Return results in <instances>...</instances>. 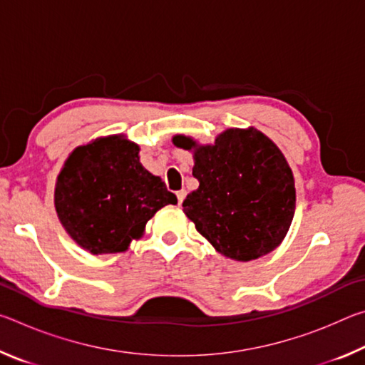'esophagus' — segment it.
<instances>
[{
  "instance_id": "34e87169",
  "label": "esophagus",
  "mask_w": 365,
  "mask_h": 365,
  "mask_svg": "<svg viewBox=\"0 0 365 365\" xmlns=\"http://www.w3.org/2000/svg\"><path fill=\"white\" fill-rule=\"evenodd\" d=\"M185 196H187V191L185 190H180V191H177V201H178V206L182 205L183 202V200H185Z\"/></svg>"
}]
</instances>
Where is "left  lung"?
Here are the masks:
<instances>
[{
	"mask_svg": "<svg viewBox=\"0 0 365 365\" xmlns=\"http://www.w3.org/2000/svg\"><path fill=\"white\" fill-rule=\"evenodd\" d=\"M174 145L193 151L200 187L183 212L215 251L252 261L279 246L296 207L293 172L274 141L256 128H228L214 145L177 135Z\"/></svg>",
	"mask_w": 365,
	"mask_h": 365,
	"instance_id": "obj_1",
	"label": "left lung"
}]
</instances>
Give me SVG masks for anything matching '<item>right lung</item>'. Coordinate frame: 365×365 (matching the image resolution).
Segmentation results:
<instances>
[{
  "mask_svg": "<svg viewBox=\"0 0 365 365\" xmlns=\"http://www.w3.org/2000/svg\"><path fill=\"white\" fill-rule=\"evenodd\" d=\"M123 135L96 138L71 153L58 175L54 207L71 238L91 255L128 250L146 222L177 196L140 163Z\"/></svg>",
  "mask_w": 365,
  "mask_h": 365,
  "instance_id": "1",
  "label": "right lung"
}]
</instances>
